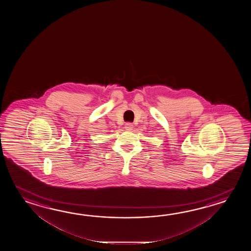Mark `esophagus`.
<instances>
[{"label": "esophagus", "mask_w": 251, "mask_h": 251, "mask_svg": "<svg viewBox=\"0 0 251 251\" xmlns=\"http://www.w3.org/2000/svg\"><path fill=\"white\" fill-rule=\"evenodd\" d=\"M133 126L132 123H126V126H125V128L126 129V130H132L133 129Z\"/></svg>", "instance_id": "34e87169"}]
</instances>
